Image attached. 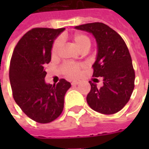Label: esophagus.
<instances>
[{
    "label": "esophagus",
    "instance_id": "obj_1",
    "mask_svg": "<svg viewBox=\"0 0 149 149\" xmlns=\"http://www.w3.org/2000/svg\"><path fill=\"white\" fill-rule=\"evenodd\" d=\"M80 82H81V81H79V80H77V81H72V85H77V84H80Z\"/></svg>",
    "mask_w": 149,
    "mask_h": 149
}]
</instances>
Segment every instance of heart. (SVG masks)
I'll return each instance as SVG.
<instances>
[{
    "label": "heart",
    "mask_w": 149,
    "mask_h": 149,
    "mask_svg": "<svg viewBox=\"0 0 149 149\" xmlns=\"http://www.w3.org/2000/svg\"><path fill=\"white\" fill-rule=\"evenodd\" d=\"M72 41L81 51H88L90 48L91 40L87 35L83 33H76L72 37ZM62 45V40L61 38H57L52 44V55L53 56L58 55ZM84 68L82 64H74V63H65L61 66V72L68 77L74 78L80 76L81 70Z\"/></svg>",
    "instance_id": "b5f03b06"
}]
</instances>
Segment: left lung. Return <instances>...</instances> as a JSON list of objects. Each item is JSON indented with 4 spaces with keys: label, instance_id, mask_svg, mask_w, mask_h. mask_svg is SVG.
<instances>
[{
    "label": "left lung",
    "instance_id": "left-lung-1",
    "mask_svg": "<svg viewBox=\"0 0 149 149\" xmlns=\"http://www.w3.org/2000/svg\"><path fill=\"white\" fill-rule=\"evenodd\" d=\"M93 34L97 42L93 77H102L104 85L97 88L89 81L87 102L92 109L102 114H114L125 106L134 89L135 71L125 40L115 30L101 22L76 26Z\"/></svg>",
    "mask_w": 149,
    "mask_h": 149
}]
</instances>
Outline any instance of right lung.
Segmentation results:
<instances>
[{
    "instance_id": "right-lung-1",
    "label": "right lung",
    "mask_w": 149,
    "mask_h": 149,
    "mask_svg": "<svg viewBox=\"0 0 149 149\" xmlns=\"http://www.w3.org/2000/svg\"><path fill=\"white\" fill-rule=\"evenodd\" d=\"M65 28H34L15 47L9 65V81L13 99L26 115L40 124L53 121L64 109L66 92L71 84L61 79L46 84L45 66L51 61L53 40Z\"/></svg>"
}]
</instances>
